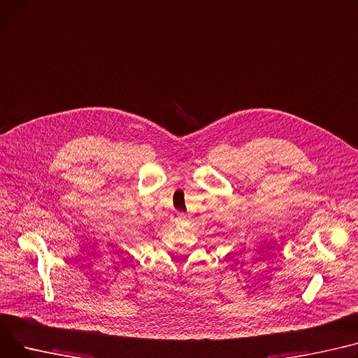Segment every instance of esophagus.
<instances>
[{
  "mask_svg": "<svg viewBox=\"0 0 358 358\" xmlns=\"http://www.w3.org/2000/svg\"><path fill=\"white\" fill-rule=\"evenodd\" d=\"M174 222H176V226H178V227L185 226V224H187V217H185V214H184V213H177V214H176V219H174Z\"/></svg>",
  "mask_w": 358,
  "mask_h": 358,
  "instance_id": "obj_1",
  "label": "esophagus"
}]
</instances>
